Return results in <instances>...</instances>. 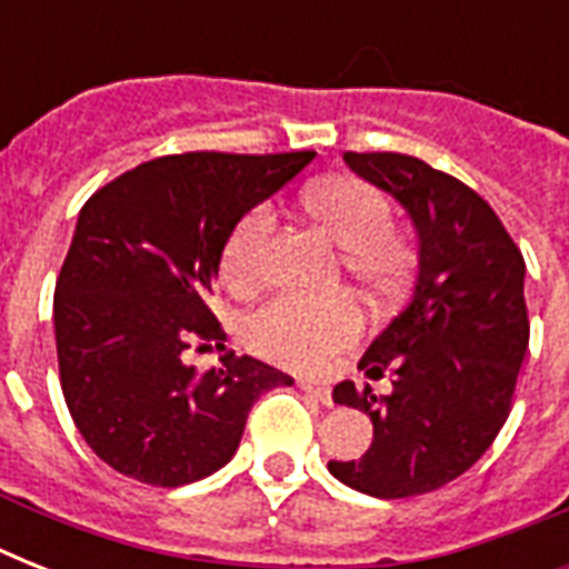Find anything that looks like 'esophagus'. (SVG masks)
<instances>
[{"instance_id": "1", "label": "esophagus", "mask_w": 569, "mask_h": 569, "mask_svg": "<svg viewBox=\"0 0 569 569\" xmlns=\"http://www.w3.org/2000/svg\"><path fill=\"white\" fill-rule=\"evenodd\" d=\"M301 389L307 396L319 398L321 405H330L333 398H330V387H321V383H312V380H301Z\"/></svg>"}]
</instances>
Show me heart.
Listing matches in <instances>:
<instances>
[{
  "label": "heart",
  "instance_id": "1",
  "mask_svg": "<svg viewBox=\"0 0 569 569\" xmlns=\"http://www.w3.org/2000/svg\"><path fill=\"white\" fill-rule=\"evenodd\" d=\"M303 206L339 248H346L348 274L375 295L396 292L407 271V244L392 227V203L372 182L357 177H333L307 189ZM274 232L271 206H257L241 214L221 250L223 280L236 289L257 283L262 253ZM363 310L355 295L330 298L283 295L266 303L244 325V339L257 355L292 366L301 372H319L360 337Z\"/></svg>",
  "mask_w": 569,
  "mask_h": 569
}]
</instances>
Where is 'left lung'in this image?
Segmentation results:
<instances>
[{"label": "left lung", "mask_w": 569, "mask_h": 569, "mask_svg": "<svg viewBox=\"0 0 569 569\" xmlns=\"http://www.w3.org/2000/svg\"><path fill=\"white\" fill-rule=\"evenodd\" d=\"M357 177L405 206L419 239V274L405 310L366 348L360 369L392 372L378 398L355 380L337 405L375 425L363 458L330 460V476L378 499L431 493L476 463L511 413L529 351L526 262L485 197L422 159L346 153Z\"/></svg>", "instance_id": "left-lung-1"}]
</instances>
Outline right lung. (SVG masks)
<instances>
[{"label": "right lung", "instance_id": "right-lung-1", "mask_svg": "<svg viewBox=\"0 0 569 569\" xmlns=\"http://www.w3.org/2000/svg\"><path fill=\"white\" fill-rule=\"evenodd\" d=\"M312 150L162 156L82 206L56 283L58 372L76 428L120 476L180 487L236 455L253 401L292 378L253 357L186 363L223 339L209 310L223 241L295 180Z\"/></svg>", "mask_w": 569, "mask_h": 569}]
</instances>
